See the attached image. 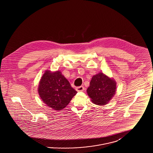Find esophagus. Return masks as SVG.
<instances>
[{"instance_id": "obj_1", "label": "esophagus", "mask_w": 153, "mask_h": 153, "mask_svg": "<svg viewBox=\"0 0 153 153\" xmlns=\"http://www.w3.org/2000/svg\"><path fill=\"white\" fill-rule=\"evenodd\" d=\"M84 90V87L83 86H80L79 87L76 88V91L77 92H82Z\"/></svg>"}]
</instances>
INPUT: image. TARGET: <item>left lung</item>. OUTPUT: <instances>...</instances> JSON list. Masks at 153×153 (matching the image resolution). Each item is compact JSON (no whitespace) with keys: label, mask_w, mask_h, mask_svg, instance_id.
I'll use <instances>...</instances> for the list:
<instances>
[{"label":"left lung","mask_w":153,"mask_h":153,"mask_svg":"<svg viewBox=\"0 0 153 153\" xmlns=\"http://www.w3.org/2000/svg\"><path fill=\"white\" fill-rule=\"evenodd\" d=\"M117 82L102 72L94 75L87 90L93 103L99 105L107 104L115 94Z\"/></svg>","instance_id":"obj_1"}]
</instances>
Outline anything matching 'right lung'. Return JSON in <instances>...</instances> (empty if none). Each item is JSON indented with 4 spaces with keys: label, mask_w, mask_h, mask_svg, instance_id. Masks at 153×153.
I'll return each instance as SVG.
<instances>
[{
    "label": "right lung",
    "mask_w": 153,
    "mask_h": 153,
    "mask_svg": "<svg viewBox=\"0 0 153 153\" xmlns=\"http://www.w3.org/2000/svg\"><path fill=\"white\" fill-rule=\"evenodd\" d=\"M38 92L47 106L56 111L64 109L77 93L59 71L46 70L39 82Z\"/></svg>",
    "instance_id": "right-lung-1"
}]
</instances>
